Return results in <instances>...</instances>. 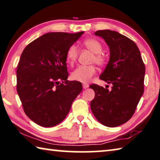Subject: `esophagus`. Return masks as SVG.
Wrapping results in <instances>:
<instances>
[{
	"label": "esophagus",
	"instance_id": "1",
	"mask_svg": "<svg viewBox=\"0 0 160 160\" xmlns=\"http://www.w3.org/2000/svg\"><path fill=\"white\" fill-rule=\"evenodd\" d=\"M82 87H83L84 89H87V88H89V85H88V84L84 83V84H82Z\"/></svg>",
	"mask_w": 160,
	"mask_h": 160
}]
</instances>
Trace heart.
Here are the masks:
<instances>
[{"mask_svg": "<svg viewBox=\"0 0 160 160\" xmlns=\"http://www.w3.org/2000/svg\"><path fill=\"white\" fill-rule=\"evenodd\" d=\"M82 45L92 53L94 57L92 61L95 62L98 65H103L105 63V57L101 53L103 51V46L98 40L94 38H88L82 42ZM78 55V49L75 45H72L66 52V59L69 64H73ZM97 72V68L94 66H79L72 72V80L78 82L87 83L91 80L92 77Z\"/></svg>", "mask_w": 160, "mask_h": 160, "instance_id": "heart-1", "label": "heart"}]
</instances>
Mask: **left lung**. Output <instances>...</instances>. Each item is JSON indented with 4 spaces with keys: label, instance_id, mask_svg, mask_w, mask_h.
<instances>
[{
    "label": "left lung",
    "instance_id": "1",
    "mask_svg": "<svg viewBox=\"0 0 160 160\" xmlns=\"http://www.w3.org/2000/svg\"><path fill=\"white\" fill-rule=\"evenodd\" d=\"M94 35L105 40L110 59L100 79L111 83V90L92 84L95 92L91 101L93 114L103 125L115 127L132 117L143 94L145 68L137 45L129 38L110 30L97 31Z\"/></svg>",
    "mask_w": 160,
    "mask_h": 160
}]
</instances>
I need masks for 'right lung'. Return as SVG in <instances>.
I'll return each instance as SVG.
<instances>
[{
	"instance_id": "1",
	"label": "right lung",
	"mask_w": 160,
	"mask_h": 160,
	"mask_svg": "<svg viewBox=\"0 0 160 160\" xmlns=\"http://www.w3.org/2000/svg\"><path fill=\"white\" fill-rule=\"evenodd\" d=\"M53 32L34 40L22 52L17 69V91L25 114L38 125L64 120L82 84L68 81L66 54L83 34Z\"/></svg>"
}]
</instances>
